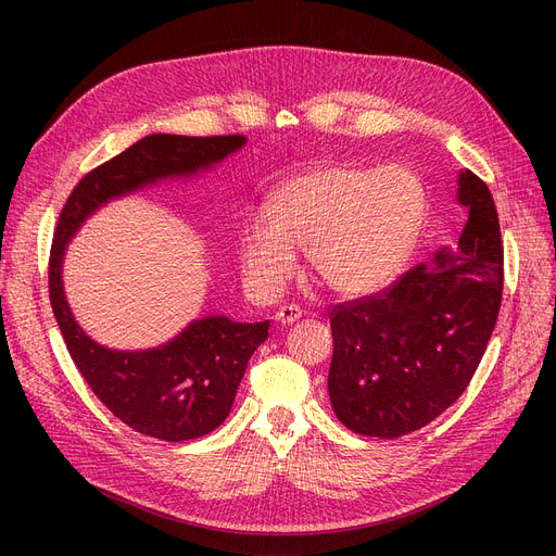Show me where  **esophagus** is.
<instances>
[{"instance_id": "34e87169", "label": "esophagus", "mask_w": 556, "mask_h": 556, "mask_svg": "<svg viewBox=\"0 0 556 556\" xmlns=\"http://www.w3.org/2000/svg\"><path fill=\"white\" fill-rule=\"evenodd\" d=\"M302 315V311H300V306L298 304H286V306H281L279 311H277V319L281 325H293L295 319Z\"/></svg>"}]
</instances>
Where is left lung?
<instances>
[{"instance_id": "1", "label": "left lung", "mask_w": 556, "mask_h": 556, "mask_svg": "<svg viewBox=\"0 0 556 556\" xmlns=\"http://www.w3.org/2000/svg\"><path fill=\"white\" fill-rule=\"evenodd\" d=\"M243 135H151L85 173L63 204L49 254V300L67 352L108 410L128 428L164 442H187L216 430L231 410L250 356L268 338V319L233 323L202 317L149 352H116L87 336L63 290V258L85 218L112 198L185 178L239 151Z\"/></svg>"}]
</instances>
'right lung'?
<instances>
[{
    "label": "right lung",
    "mask_w": 556,
    "mask_h": 556,
    "mask_svg": "<svg viewBox=\"0 0 556 556\" xmlns=\"http://www.w3.org/2000/svg\"><path fill=\"white\" fill-rule=\"evenodd\" d=\"M457 198L469 210L457 243L333 308L329 396L358 434L394 440L424 428L464 394L484 356L503 302L501 223L478 175H462Z\"/></svg>",
    "instance_id": "right-lung-1"
}]
</instances>
